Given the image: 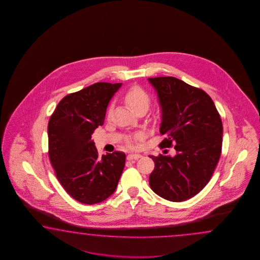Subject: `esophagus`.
<instances>
[{
  "label": "esophagus",
  "mask_w": 260,
  "mask_h": 260,
  "mask_svg": "<svg viewBox=\"0 0 260 260\" xmlns=\"http://www.w3.org/2000/svg\"><path fill=\"white\" fill-rule=\"evenodd\" d=\"M139 158H141V155L140 154H134V153H131V154H128L127 156V160H138Z\"/></svg>",
  "instance_id": "obj_1"
}]
</instances>
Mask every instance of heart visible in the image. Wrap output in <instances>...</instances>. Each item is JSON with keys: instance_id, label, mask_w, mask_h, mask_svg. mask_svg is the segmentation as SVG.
<instances>
[{"instance_id": "heart-1", "label": "heart", "mask_w": 260, "mask_h": 260, "mask_svg": "<svg viewBox=\"0 0 260 260\" xmlns=\"http://www.w3.org/2000/svg\"><path fill=\"white\" fill-rule=\"evenodd\" d=\"M124 100L130 106V108L135 111H138L140 109L148 110L149 104H150V95L149 93L142 88L141 86L134 85L132 87L128 89L124 94ZM142 138L140 134L136 135L134 138H129L126 141L129 148H135L136 145L134 143V140H138Z\"/></svg>"}]
</instances>
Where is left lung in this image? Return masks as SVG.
Wrapping results in <instances>:
<instances>
[{
	"label": "left lung",
	"instance_id": "8db88e82",
	"mask_svg": "<svg viewBox=\"0 0 260 260\" xmlns=\"http://www.w3.org/2000/svg\"><path fill=\"white\" fill-rule=\"evenodd\" d=\"M161 108L160 148L174 149V157L149 156L154 161L149 186L171 202L199 193L209 182L222 149L223 126L213 100L204 90L175 77L149 78Z\"/></svg>",
	"mask_w": 260,
	"mask_h": 260
}]
</instances>
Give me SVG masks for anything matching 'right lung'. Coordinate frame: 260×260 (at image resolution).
Instances as JSON below:
<instances>
[{
  "instance_id": "right-lung-1",
  "label": "right lung",
  "mask_w": 260,
  "mask_h": 260,
  "mask_svg": "<svg viewBox=\"0 0 260 260\" xmlns=\"http://www.w3.org/2000/svg\"><path fill=\"white\" fill-rule=\"evenodd\" d=\"M122 83H96L61 100L48 122V155L55 176L73 199L94 205L115 191L125 154L99 156L91 136L103 125L109 102Z\"/></svg>"
}]
</instances>
